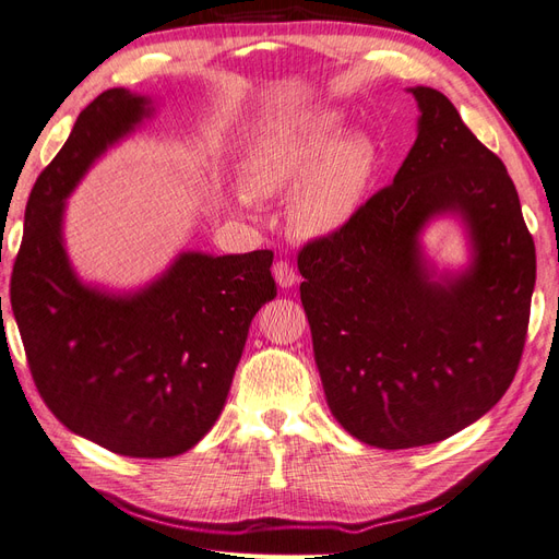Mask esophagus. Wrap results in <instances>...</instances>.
I'll return each instance as SVG.
<instances>
[{"label":"esophagus","instance_id":"obj_1","mask_svg":"<svg viewBox=\"0 0 559 559\" xmlns=\"http://www.w3.org/2000/svg\"><path fill=\"white\" fill-rule=\"evenodd\" d=\"M271 274H274L281 288H293V285L297 283V271L293 269L290 262H283V260L276 262L274 269H271Z\"/></svg>","mask_w":559,"mask_h":559}]
</instances>
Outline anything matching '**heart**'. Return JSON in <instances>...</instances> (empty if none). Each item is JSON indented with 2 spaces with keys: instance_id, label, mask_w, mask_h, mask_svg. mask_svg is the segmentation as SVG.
I'll use <instances>...</instances> for the list:
<instances>
[{
  "instance_id": "1",
  "label": "heart",
  "mask_w": 559,
  "mask_h": 559,
  "mask_svg": "<svg viewBox=\"0 0 559 559\" xmlns=\"http://www.w3.org/2000/svg\"><path fill=\"white\" fill-rule=\"evenodd\" d=\"M340 112L323 110L278 122L257 134L242 157V181L254 198L293 191L288 217L299 236L323 238L345 226L373 175L376 151L366 136L337 139ZM240 193L238 203L250 205Z\"/></svg>"
}]
</instances>
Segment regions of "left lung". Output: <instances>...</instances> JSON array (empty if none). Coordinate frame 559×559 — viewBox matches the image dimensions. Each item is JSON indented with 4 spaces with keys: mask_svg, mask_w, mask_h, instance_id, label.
<instances>
[{
    "mask_svg": "<svg viewBox=\"0 0 559 559\" xmlns=\"http://www.w3.org/2000/svg\"><path fill=\"white\" fill-rule=\"evenodd\" d=\"M418 136L388 189L299 252V297L328 408L376 449L425 447L479 420L524 349L536 248L506 165L447 96L408 87ZM455 218L468 262L439 270L421 236Z\"/></svg>",
    "mask_w": 559,
    "mask_h": 559,
    "instance_id": "8db88e82",
    "label": "left lung"
}]
</instances>
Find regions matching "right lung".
<instances>
[{
	"label": "right lung",
	"mask_w": 559,
	"mask_h": 559,
	"mask_svg": "<svg viewBox=\"0 0 559 559\" xmlns=\"http://www.w3.org/2000/svg\"><path fill=\"white\" fill-rule=\"evenodd\" d=\"M157 108V98L116 87L80 112L33 186L11 276V309L45 404L70 432L130 457L179 455L210 432L254 313L276 297L271 250H179L136 288L75 271L68 198Z\"/></svg>",
	"instance_id": "obj_1"
}]
</instances>
